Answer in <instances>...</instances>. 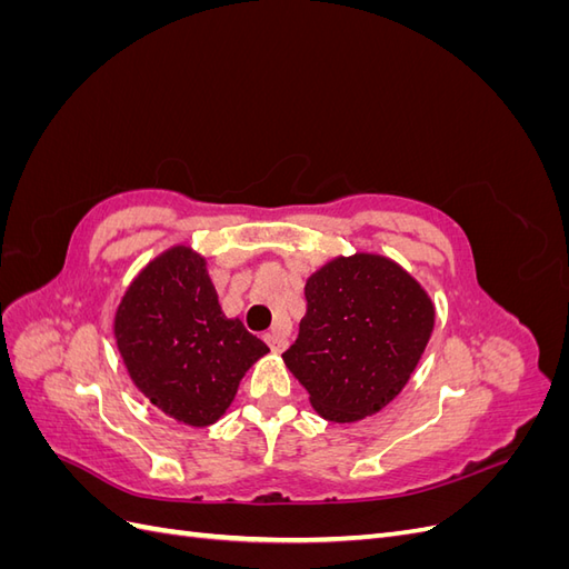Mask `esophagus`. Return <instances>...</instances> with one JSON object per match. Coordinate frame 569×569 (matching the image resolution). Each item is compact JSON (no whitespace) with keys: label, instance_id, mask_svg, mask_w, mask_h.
Masks as SVG:
<instances>
[{"label":"esophagus","instance_id":"obj_1","mask_svg":"<svg viewBox=\"0 0 569 569\" xmlns=\"http://www.w3.org/2000/svg\"><path fill=\"white\" fill-rule=\"evenodd\" d=\"M263 339H266V343H268L272 353H282L284 347H287V339H284L280 332H274V330L268 332Z\"/></svg>","mask_w":569,"mask_h":569}]
</instances>
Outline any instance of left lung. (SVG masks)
I'll return each instance as SVG.
<instances>
[{
	"label": "left lung",
	"instance_id": "left-lung-1",
	"mask_svg": "<svg viewBox=\"0 0 569 569\" xmlns=\"http://www.w3.org/2000/svg\"><path fill=\"white\" fill-rule=\"evenodd\" d=\"M299 337L282 353L308 401L330 422L380 412L408 385L435 330V303L380 253L337 256L306 280Z\"/></svg>",
	"mask_w": 569,
	"mask_h": 569
}]
</instances>
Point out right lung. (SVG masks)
I'll return each mask as SVG.
<instances>
[{
	"label": "right lung",
	"instance_id": "obj_1",
	"mask_svg": "<svg viewBox=\"0 0 569 569\" xmlns=\"http://www.w3.org/2000/svg\"><path fill=\"white\" fill-rule=\"evenodd\" d=\"M113 337L130 380L189 427H209L234 401L247 370L268 353L239 318L220 311L206 258L170 247L128 284Z\"/></svg>",
	"mask_w": 569,
	"mask_h": 569
}]
</instances>
